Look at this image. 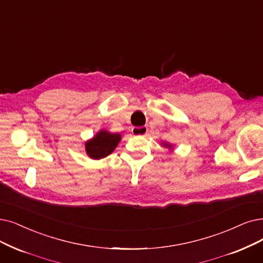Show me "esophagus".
<instances>
[{"label":"esophagus","mask_w":263,"mask_h":263,"mask_svg":"<svg viewBox=\"0 0 263 263\" xmlns=\"http://www.w3.org/2000/svg\"><path fill=\"white\" fill-rule=\"evenodd\" d=\"M134 136H143L145 137L148 135V128L144 127V126H141V127H134L132 130Z\"/></svg>","instance_id":"obj_1"}]
</instances>
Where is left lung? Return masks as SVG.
<instances>
[{"instance_id": "8db88e82", "label": "left lung", "mask_w": 263, "mask_h": 263, "mask_svg": "<svg viewBox=\"0 0 263 263\" xmlns=\"http://www.w3.org/2000/svg\"><path fill=\"white\" fill-rule=\"evenodd\" d=\"M162 145H163V146H165V148H167V149H170L171 151H173V150H174V145H173V144H171V143H168V142L163 141V142H162Z\"/></svg>"}]
</instances>
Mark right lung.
Wrapping results in <instances>:
<instances>
[{"instance_id":"right-lung-1","label":"right lung","mask_w":263,"mask_h":263,"mask_svg":"<svg viewBox=\"0 0 263 263\" xmlns=\"http://www.w3.org/2000/svg\"><path fill=\"white\" fill-rule=\"evenodd\" d=\"M121 139V134L100 129L91 139L85 141L86 154L92 160H101L115 150Z\"/></svg>"}]
</instances>
